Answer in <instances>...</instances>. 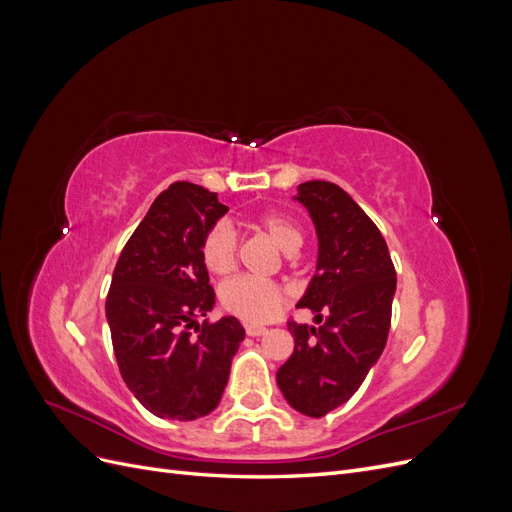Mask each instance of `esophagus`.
<instances>
[{
	"mask_svg": "<svg viewBox=\"0 0 512 512\" xmlns=\"http://www.w3.org/2000/svg\"><path fill=\"white\" fill-rule=\"evenodd\" d=\"M245 333L250 337H260L267 333V327H262V324H245Z\"/></svg>",
	"mask_w": 512,
	"mask_h": 512,
	"instance_id": "34e87169",
	"label": "esophagus"
}]
</instances>
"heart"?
I'll return each instance as SVG.
<instances>
[{"label": "heart", "mask_w": 512, "mask_h": 512, "mask_svg": "<svg viewBox=\"0 0 512 512\" xmlns=\"http://www.w3.org/2000/svg\"><path fill=\"white\" fill-rule=\"evenodd\" d=\"M258 226L265 230L286 254L297 252L303 243L299 226L282 213H262L258 218ZM237 245V230L230 222L222 220L211 226L203 239V245H200V256H203L205 267L218 275L235 269ZM220 299L230 314H237L250 322H267L277 314V309L282 307L286 299V290L275 282L239 275L222 284Z\"/></svg>", "instance_id": "b5f03b06"}]
</instances>
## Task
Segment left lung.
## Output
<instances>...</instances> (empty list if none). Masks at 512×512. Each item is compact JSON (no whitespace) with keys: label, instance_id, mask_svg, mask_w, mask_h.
<instances>
[{"label":"left lung","instance_id":"8db88e82","mask_svg":"<svg viewBox=\"0 0 512 512\" xmlns=\"http://www.w3.org/2000/svg\"><path fill=\"white\" fill-rule=\"evenodd\" d=\"M294 200L318 235L316 273L297 307L318 327L290 322L294 352L277 369L288 404L320 418L359 391L391 329L397 273L378 226L339 185L305 181Z\"/></svg>","mask_w":512,"mask_h":512}]
</instances>
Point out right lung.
<instances>
[{
  "label": "right lung",
  "instance_id": "1",
  "mask_svg": "<svg viewBox=\"0 0 512 512\" xmlns=\"http://www.w3.org/2000/svg\"><path fill=\"white\" fill-rule=\"evenodd\" d=\"M226 211L203 185L173 183L153 200L113 271L106 320L121 378L168 421L218 408L245 337L235 316L198 322L215 305L200 245Z\"/></svg>",
  "mask_w": 512,
  "mask_h": 512
}]
</instances>
